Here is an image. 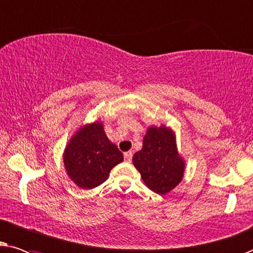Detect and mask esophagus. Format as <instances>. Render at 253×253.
<instances>
[{"instance_id":"obj_1","label":"esophagus","mask_w":253,"mask_h":253,"mask_svg":"<svg viewBox=\"0 0 253 253\" xmlns=\"http://www.w3.org/2000/svg\"><path fill=\"white\" fill-rule=\"evenodd\" d=\"M124 157H125V161H126V162L132 161V157H133L132 151H127V153H125L124 154Z\"/></svg>"}]
</instances>
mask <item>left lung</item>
<instances>
[{
  "label": "left lung",
  "instance_id": "1",
  "mask_svg": "<svg viewBox=\"0 0 253 253\" xmlns=\"http://www.w3.org/2000/svg\"><path fill=\"white\" fill-rule=\"evenodd\" d=\"M133 164L151 191L167 194L183 180L185 161L178 153L176 135L170 127H148L142 149L133 156Z\"/></svg>",
  "mask_w": 253,
  "mask_h": 253
}]
</instances>
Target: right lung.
Segmentation results:
<instances>
[{"mask_svg": "<svg viewBox=\"0 0 253 253\" xmlns=\"http://www.w3.org/2000/svg\"><path fill=\"white\" fill-rule=\"evenodd\" d=\"M123 161L121 151L104 132L102 121L86 124L76 130L63 151L67 174L83 190L103 184L110 171Z\"/></svg>", "mask_w": 253, "mask_h": 253, "instance_id": "add662e5", "label": "right lung"}]
</instances>
